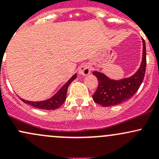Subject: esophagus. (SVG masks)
<instances>
[{
  "instance_id": "34e87169",
  "label": "esophagus",
  "mask_w": 159,
  "mask_h": 159,
  "mask_svg": "<svg viewBox=\"0 0 159 159\" xmlns=\"http://www.w3.org/2000/svg\"><path fill=\"white\" fill-rule=\"evenodd\" d=\"M91 68L89 64H83L81 66H80L79 70H78V73L80 75H83V76H86L89 75L91 73Z\"/></svg>"
}]
</instances>
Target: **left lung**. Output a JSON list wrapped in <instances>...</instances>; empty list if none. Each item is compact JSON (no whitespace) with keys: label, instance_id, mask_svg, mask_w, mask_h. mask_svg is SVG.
<instances>
[{"label":"left lung","instance_id":"1","mask_svg":"<svg viewBox=\"0 0 159 159\" xmlns=\"http://www.w3.org/2000/svg\"><path fill=\"white\" fill-rule=\"evenodd\" d=\"M143 51L140 68L129 78L113 80L103 73L94 71L98 80V86L92 98L94 102L103 107L118 105L129 100L138 91L143 81L146 69V48L142 40Z\"/></svg>","mask_w":159,"mask_h":159}]
</instances>
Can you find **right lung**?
Masks as SVG:
<instances>
[{"label": "right lung", "mask_w": 159, "mask_h": 159, "mask_svg": "<svg viewBox=\"0 0 159 159\" xmlns=\"http://www.w3.org/2000/svg\"><path fill=\"white\" fill-rule=\"evenodd\" d=\"M77 75L75 74L71 78L68 80V82L61 87V89L59 90L53 97L51 98L47 99L44 101H41V102H30V101H27L25 99H21L25 103L28 104L34 108H39V109H44V110H54L58 108L62 104L65 102L67 96V91H68V86L70 85V83L76 78Z\"/></svg>", "instance_id": "right-lung-1"}]
</instances>
